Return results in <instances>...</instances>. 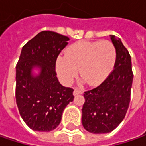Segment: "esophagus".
<instances>
[{"instance_id": "1", "label": "esophagus", "mask_w": 146, "mask_h": 146, "mask_svg": "<svg viewBox=\"0 0 146 146\" xmlns=\"http://www.w3.org/2000/svg\"><path fill=\"white\" fill-rule=\"evenodd\" d=\"M83 93L82 90H78V89H74V91H73V95L74 96H78V95H81Z\"/></svg>"}]
</instances>
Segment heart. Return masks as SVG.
I'll return each mask as SVG.
<instances>
[{"instance_id": "obj_1", "label": "heart", "mask_w": 146, "mask_h": 146, "mask_svg": "<svg viewBox=\"0 0 146 146\" xmlns=\"http://www.w3.org/2000/svg\"><path fill=\"white\" fill-rule=\"evenodd\" d=\"M117 60V50L109 40H80L66 50V56H59L56 69L60 79L69 84L79 74L83 82L96 86L109 76Z\"/></svg>"}]
</instances>
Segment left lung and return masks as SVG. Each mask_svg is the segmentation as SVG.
<instances>
[{
	"label": "left lung",
	"mask_w": 146,
	"mask_h": 146,
	"mask_svg": "<svg viewBox=\"0 0 146 146\" xmlns=\"http://www.w3.org/2000/svg\"><path fill=\"white\" fill-rule=\"evenodd\" d=\"M117 50L114 69L98 87L85 91L82 124L92 133L114 130L123 120L130 102L131 56L119 38L110 35Z\"/></svg>",
	"instance_id": "left-lung-1"
}]
</instances>
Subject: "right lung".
<instances>
[{
  "label": "right lung",
  "instance_id": "obj_1",
  "mask_svg": "<svg viewBox=\"0 0 146 146\" xmlns=\"http://www.w3.org/2000/svg\"><path fill=\"white\" fill-rule=\"evenodd\" d=\"M68 40L56 32L42 31L22 48L16 67V102L23 120L35 131L55 129L73 101V90L62 86L55 71L56 58Z\"/></svg>",
  "mask_w": 146,
  "mask_h": 146
}]
</instances>
